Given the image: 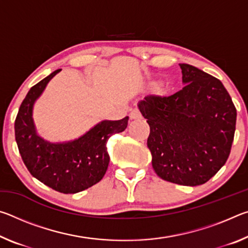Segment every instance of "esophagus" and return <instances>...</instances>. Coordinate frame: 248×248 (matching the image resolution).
<instances>
[{
	"label": "esophagus",
	"instance_id": "34e87169",
	"mask_svg": "<svg viewBox=\"0 0 248 248\" xmlns=\"http://www.w3.org/2000/svg\"><path fill=\"white\" fill-rule=\"evenodd\" d=\"M142 115L141 112L138 110V109H133V110L130 112V119L131 120H137V119H141Z\"/></svg>",
	"mask_w": 248,
	"mask_h": 248
}]
</instances>
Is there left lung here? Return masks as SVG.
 <instances>
[{
    "label": "left lung",
    "instance_id": "obj_1",
    "mask_svg": "<svg viewBox=\"0 0 248 248\" xmlns=\"http://www.w3.org/2000/svg\"><path fill=\"white\" fill-rule=\"evenodd\" d=\"M177 93L150 95L138 104L150 125L148 148L155 173L166 182L198 186L213 177L232 148L236 108L220 79L180 63Z\"/></svg>",
    "mask_w": 248,
    "mask_h": 248
}]
</instances>
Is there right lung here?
Here are the masks:
<instances>
[{
  "label": "right lung",
  "instance_id": "add662e5",
  "mask_svg": "<svg viewBox=\"0 0 248 248\" xmlns=\"http://www.w3.org/2000/svg\"><path fill=\"white\" fill-rule=\"evenodd\" d=\"M60 71L56 70L29 90L16 116L15 138L24 164L33 177L59 192L77 194L104 177L109 164L107 141L127 128L129 117L104 120L73 141L51 143L44 140L36 132L32 107Z\"/></svg>",
  "mask_w": 248,
  "mask_h": 248
}]
</instances>
